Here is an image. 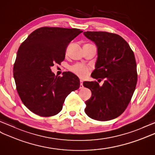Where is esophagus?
Returning a JSON list of instances; mask_svg holds the SVG:
<instances>
[{
	"label": "esophagus",
	"instance_id": "obj_1",
	"mask_svg": "<svg viewBox=\"0 0 155 155\" xmlns=\"http://www.w3.org/2000/svg\"><path fill=\"white\" fill-rule=\"evenodd\" d=\"M84 88V85H83V80H80V89H83Z\"/></svg>",
	"mask_w": 155,
	"mask_h": 155
}]
</instances>
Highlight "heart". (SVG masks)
<instances>
[{"label":"heart","instance_id":"heart-1","mask_svg":"<svg viewBox=\"0 0 155 155\" xmlns=\"http://www.w3.org/2000/svg\"><path fill=\"white\" fill-rule=\"evenodd\" d=\"M70 70L81 78H85L89 72V68L83 64L78 63L70 66Z\"/></svg>","mask_w":155,"mask_h":155}]
</instances>
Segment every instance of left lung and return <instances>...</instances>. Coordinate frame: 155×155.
Returning a JSON list of instances; mask_svg holds the SVG:
<instances>
[{"label":"left lung","mask_w":155,"mask_h":155,"mask_svg":"<svg viewBox=\"0 0 155 155\" xmlns=\"http://www.w3.org/2000/svg\"><path fill=\"white\" fill-rule=\"evenodd\" d=\"M84 34L97 47L98 57L91 77L104 80L102 86L97 81L84 82V86L92 93L91 97L85 101V112L96 120L114 119L126 110L136 87L134 53L117 34L106 31H85Z\"/></svg>","instance_id":"left-lung-1"}]
</instances>
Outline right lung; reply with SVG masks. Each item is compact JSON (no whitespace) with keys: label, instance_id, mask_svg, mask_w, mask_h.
<instances>
[{"label":"right lung","instance_id":"right-lung-1","mask_svg":"<svg viewBox=\"0 0 155 155\" xmlns=\"http://www.w3.org/2000/svg\"><path fill=\"white\" fill-rule=\"evenodd\" d=\"M79 29L43 27L33 31L19 47L13 74L19 96L29 110L40 116L57 114L66 97L80 86L70 71L55 76L51 67L65 58L68 45Z\"/></svg>","mask_w":155,"mask_h":155}]
</instances>
